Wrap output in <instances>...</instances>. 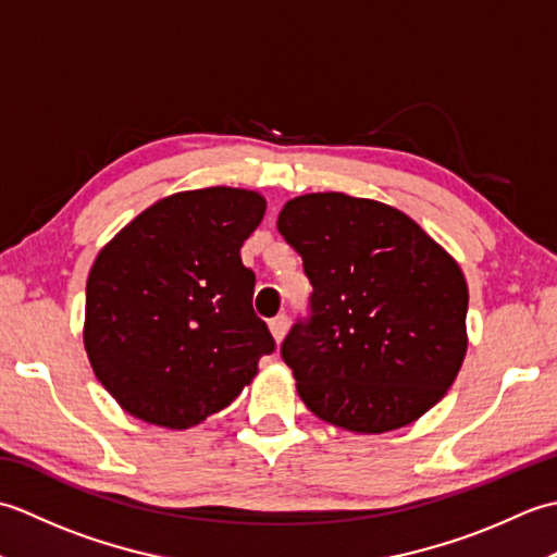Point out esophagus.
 <instances>
[{
  "label": "esophagus",
  "mask_w": 557,
  "mask_h": 557,
  "mask_svg": "<svg viewBox=\"0 0 557 557\" xmlns=\"http://www.w3.org/2000/svg\"><path fill=\"white\" fill-rule=\"evenodd\" d=\"M287 327H289V318L285 313H280V315H275L270 321V333H272V337H275V342L285 339Z\"/></svg>",
  "instance_id": "esophagus-1"
}]
</instances>
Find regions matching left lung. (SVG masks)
<instances>
[{"label":"left lung","mask_w":557,"mask_h":557,"mask_svg":"<svg viewBox=\"0 0 557 557\" xmlns=\"http://www.w3.org/2000/svg\"><path fill=\"white\" fill-rule=\"evenodd\" d=\"M277 230L313 285L309 318L282 342L304 405L354 433L423 417L467 354L457 260L401 210L335 191L292 198Z\"/></svg>","instance_id":"left-lung-1"}]
</instances>
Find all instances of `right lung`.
I'll use <instances>...</instances> for the list:
<instances>
[{
    "instance_id": "obj_1",
    "label": "right lung",
    "mask_w": 557,
    "mask_h": 557,
    "mask_svg": "<svg viewBox=\"0 0 557 557\" xmlns=\"http://www.w3.org/2000/svg\"><path fill=\"white\" fill-rule=\"evenodd\" d=\"M263 215L256 191L196 188L158 200L98 253L83 345L132 417L191 429L230 407L275 351L239 256Z\"/></svg>"
}]
</instances>
